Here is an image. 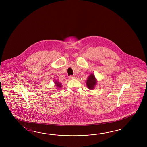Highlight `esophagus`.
I'll list each match as a JSON object with an SVG mask.
<instances>
[{"label":"esophagus","mask_w":147,"mask_h":147,"mask_svg":"<svg viewBox=\"0 0 147 147\" xmlns=\"http://www.w3.org/2000/svg\"><path fill=\"white\" fill-rule=\"evenodd\" d=\"M76 76H69V78H70L71 79H76Z\"/></svg>","instance_id":"34e87169"}]
</instances>
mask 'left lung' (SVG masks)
Masks as SVG:
<instances>
[{"label":"left lung","instance_id":"1","mask_svg":"<svg viewBox=\"0 0 147 147\" xmlns=\"http://www.w3.org/2000/svg\"><path fill=\"white\" fill-rule=\"evenodd\" d=\"M98 83L97 79H96L95 76L94 74H90L86 81V85L88 89L90 90H93Z\"/></svg>","mask_w":147,"mask_h":147}]
</instances>
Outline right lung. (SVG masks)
<instances>
[{
    "label": "right lung",
    "mask_w": 147,
    "mask_h": 147,
    "mask_svg": "<svg viewBox=\"0 0 147 147\" xmlns=\"http://www.w3.org/2000/svg\"><path fill=\"white\" fill-rule=\"evenodd\" d=\"M54 84H55V86L58 87V88H60L62 87V85L61 83L58 82V81H54Z\"/></svg>",
    "instance_id": "obj_1"
}]
</instances>
